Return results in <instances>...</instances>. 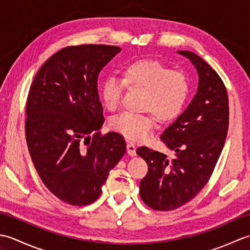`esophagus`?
<instances>
[{
    "mask_svg": "<svg viewBox=\"0 0 250 250\" xmlns=\"http://www.w3.org/2000/svg\"><path fill=\"white\" fill-rule=\"evenodd\" d=\"M126 150H128V153L131 157H133V156L136 155V147H135L133 143H131V142L126 143Z\"/></svg>",
    "mask_w": 250,
    "mask_h": 250,
    "instance_id": "1",
    "label": "esophagus"
}]
</instances>
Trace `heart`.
I'll return each instance as SVG.
<instances>
[{
    "mask_svg": "<svg viewBox=\"0 0 250 250\" xmlns=\"http://www.w3.org/2000/svg\"><path fill=\"white\" fill-rule=\"evenodd\" d=\"M125 86L144 91L142 109L144 114L125 111L110 119L114 131L129 140H145L156 125L176 118L182 113L190 93V79L182 70H171L157 60H137L129 63L121 72V81L115 76L106 77L100 88L105 107L118 108Z\"/></svg>",
    "mask_w": 250,
    "mask_h": 250,
    "instance_id": "heart-1",
    "label": "heart"
}]
</instances>
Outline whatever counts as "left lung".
<instances>
[{
    "instance_id": "obj_1",
    "label": "left lung",
    "mask_w": 250,
    "mask_h": 250,
    "mask_svg": "<svg viewBox=\"0 0 250 250\" xmlns=\"http://www.w3.org/2000/svg\"><path fill=\"white\" fill-rule=\"evenodd\" d=\"M177 52L194 65L199 86L187 108L160 136L176 158L168 160L146 146L136 149L148 166L140 184L141 198L156 210L176 209L200 192L218 161L229 126L228 93L218 74L193 52Z\"/></svg>"
}]
</instances>
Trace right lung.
<instances>
[{"label":"right lung","instance_id":"right-lung-1","mask_svg":"<svg viewBox=\"0 0 250 250\" xmlns=\"http://www.w3.org/2000/svg\"><path fill=\"white\" fill-rule=\"evenodd\" d=\"M120 50L109 45L65 47L44 63L30 88L25 139L32 162L50 192L67 204L97 200L125 152L119 133L100 134L104 117L98 77Z\"/></svg>","mask_w":250,"mask_h":250}]
</instances>
